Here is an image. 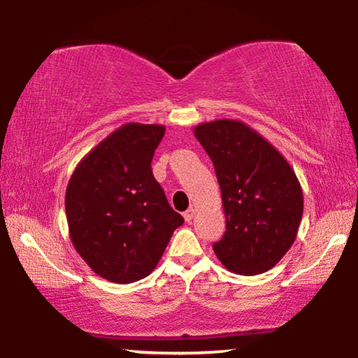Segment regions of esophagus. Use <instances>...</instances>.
Here are the masks:
<instances>
[{
	"instance_id": "34e87169",
	"label": "esophagus",
	"mask_w": 358,
	"mask_h": 358,
	"mask_svg": "<svg viewBox=\"0 0 358 358\" xmlns=\"http://www.w3.org/2000/svg\"><path fill=\"white\" fill-rule=\"evenodd\" d=\"M194 213H196V208L191 207V208H188V210H186V212L183 213V217H185L186 221H188V223H191V220L194 218Z\"/></svg>"
}]
</instances>
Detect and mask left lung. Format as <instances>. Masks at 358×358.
<instances>
[{
    "instance_id": "left-lung-1",
    "label": "left lung",
    "mask_w": 358,
    "mask_h": 358,
    "mask_svg": "<svg viewBox=\"0 0 358 358\" xmlns=\"http://www.w3.org/2000/svg\"><path fill=\"white\" fill-rule=\"evenodd\" d=\"M212 159L226 217L213 252L226 269L257 275L279 263L296 239L303 189L296 173L268 140L234 119L194 127Z\"/></svg>"
}]
</instances>
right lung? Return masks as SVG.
<instances>
[{"instance_id":"obj_1","label":"right lung","mask_w":358,"mask_h":358,"mask_svg":"<svg viewBox=\"0 0 358 358\" xmlns=\"http://www.w3.org/2000/svg\"><path fill=\"white\" fill-rule=\"evenodd\" d=\"M164 134L159 124H124L81 159L68 181L65 212L73 247L110 282L150 275L185 223L151 170Z\"/></svg>"}]
</instances>
